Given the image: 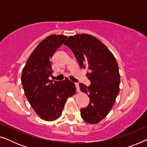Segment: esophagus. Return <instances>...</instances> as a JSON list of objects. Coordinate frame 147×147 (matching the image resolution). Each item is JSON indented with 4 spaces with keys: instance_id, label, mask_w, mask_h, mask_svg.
<instances>
[{
    "instance_id": "34e87169",
    "label": "esophagus",
    "mask_w": 147,
    "mask_h": 147,
    "mask_svg": "<svg viewBox=\"0 0 147 147\" xmlns=\"http://www.w3.org/2000/svg\"><path fill=\"white\" fill-rule=\"evenodd\" d=\"M76 86V90H77L78 92H80V86H79V84L78 83H75Z\"/></svg>"
}]
</instances>
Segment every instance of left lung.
<instances>
[{
  "instance_id": "1",
  "label": "left lung",
  "mask_w": 147,
  "mask_h": 147,
  "mask_svg": "<svg viewBox=\"0 0 147 147\" xmlns=\"http://www.w3.org/2000/svg\"><path fill=\"white\" fill-rule=\"evenodd\" d=\"M76 56L81 68L88 67L86 76L91 82L87 87L80 83L90 103L80 110L81 116L89 124H96L107 116L119 93L118 63L109 49L99 39L88 34L70 36L64 42Z\"/></svg>"
}]
</instances>
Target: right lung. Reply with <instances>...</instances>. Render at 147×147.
I'll return each mask as SVG.
<instances>
[{"instance_id": "add662e5", "label": "right lung", "mask_w": 147, "mask_h": 147, "mask_svg": "<svg viewBox=\"0 0 147 147\" xmlns=\"http://www.w3.org/2000/svg\"><path fill=\"white\" fill-rule=\"evenodd\" d=\"M67 38L51 35L43 39L30 55L23 67L21 83L28 101L41 119L53 121L61 115L67 99L75 94L74 82L65 78L52 81L51 59Z\"/></svg>"}]
</instances>
